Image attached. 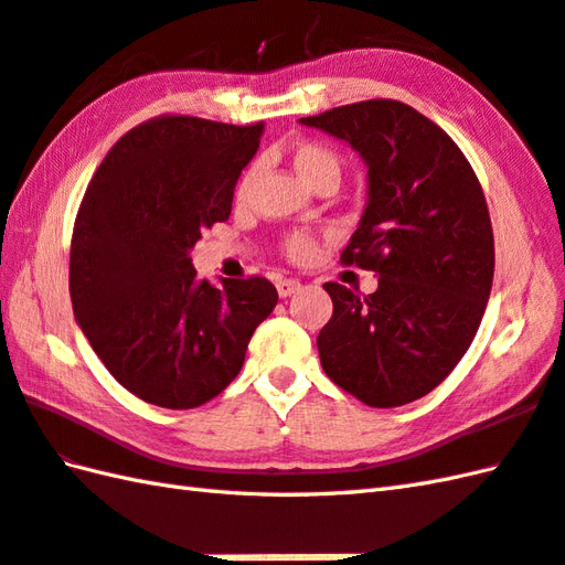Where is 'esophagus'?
<instances>
[{"instance_id": "1", "label": "esophagus", "mask_w": 565, "mask_h": 565, "mask_svg": "<svg viewBox=\"0 0 565 565\" xmlns=\"http://www.w3.org/2000/svg\"><path fill=\"white\" fill-rule=\"evenodd\" d=\"M275 287H278V295L280 297H292L295 292L302 290V282L295 280V278H280Z\"/></svg>"}]
</instances>
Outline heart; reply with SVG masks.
I'll use <instances>...</instances> for the list:
<instances>
[{"label":"heart","mask_w":565,"mask_h":565,"mask_svg":"<svg viewBox=\"0 0 565 565\" xmlns=\"http://www.w3.org/2000/svg\"><path fill=\"white\" fill-rule=\"evenodd\" d=\"M287 159L295 167V171L302 177L311 188H333L341 183V173H343V159L341 154L335 152L331 145H323L317 140H297L290 147H287ZM258 173V164H248L239 181L234 185V198L246 200V195L250 193V185L256 181ZM317 236L305 230H297L292 234L285 236L282 242V250L285 256L295 260V263H307L317 256Z\"/></svg>","instance_id":"b5f03b06"}]
</instances>
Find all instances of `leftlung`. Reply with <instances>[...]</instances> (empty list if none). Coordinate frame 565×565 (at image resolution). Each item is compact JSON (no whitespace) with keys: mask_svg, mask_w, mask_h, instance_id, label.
<instances>
[{"mask_svg":"<svg viewBox=\"0 0 565 565\" xmlns=\"http://www.w3.org/2000/svg\"><path fill=\"white\" fill-rule=\"evenodd\" d=\"M305 125L365 159L370 200L343 266L380 275L372 295L326 282L333 317L321 367L372 408L411 404L467 353L493 285V227L483 188L440 125L394 98L338 106Z\"/></svg>","mask_w":565,"mask_h":565,"instance_id":"obj_1","label":"left lung"}]
</instances>
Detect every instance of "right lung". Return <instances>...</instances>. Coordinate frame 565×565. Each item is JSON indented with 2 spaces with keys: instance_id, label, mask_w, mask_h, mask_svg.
<instances>
[{
  "instance_id": "1",
  "label": "right lung",
  "mask_w": 565,
  "mask_h": 565,
  "mask_svg": "<svg viewBox=\"0 0 565 565\" xmlns=\"http://www.w3.org/2000/svg\"><path fill=\"white\" fill-rule=\"evenodd\" d=\"M263 122L149 118L108 149L86 185L70 246V297L84 335L130 394L161 408L207 404L239 374L278 305L260 275L200 282L191 248L230 220Z\"/></svg>"
}]
</instances>
